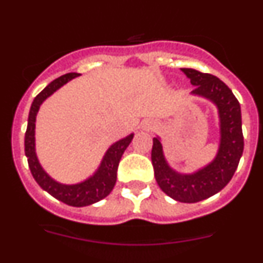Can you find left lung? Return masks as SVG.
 <instances>
[{"label": "left lung", "mask_w": 263, "mask_h": 263, "mask_svg": "<svg viewBox=\"0 0 263 263\" xmlns=\"http://www.w3.org/2000/svg\"><path fill=\"white\" fill-rule=\"evenodd\" d=\"M195 85L192 94L211 99L219 108L221 140L217 156L206 168L193 174H178L169 168L158 137L153 140L151 161L159 187L179 202L206 200L221 191L234 176L245 147L240 105L232 90L220 79L193 68H181Z\"/></svg>", "instance_id": "left-lung-1"}]
</instances>
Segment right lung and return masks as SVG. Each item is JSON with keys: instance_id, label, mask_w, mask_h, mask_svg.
Wrapping results in <instances>:
<instances>
[{"instance_id": "right-lung-1", "label": "right lung", "mask_w": 263, "mask_h": 263, "mask_svg": "<svg viewBox=\"0 0 263 263\" xmlns=\"http://www.w3.org/2000/svg\"><path fill=\"white\" fill-rule=\"evenodd\" d=\"M76 76H79V73L70 72L55 79V80L47 85L35 97L33 104H31L30 112H29L28 127H26L25 132V155L28 158L29 168H30L34 179L44 191H47L49 195H52L57 200L65 202L66 205L82 208V206L91 205V203L103 200L112 192L117 181V171H118L119 160H121L127 146L131 144L134 135H129L126 139L119 140L108 148L107 154H105L104 159L102 161V165L99 166L97 173L85 182L72 185H66L57 183L50 178L48 174L43 171L35 155V144H34L35 117L42 103L49 95H52L55 90L60 89L62 85H65L66 82L76 78Z\"/></svg>"}]
</instances>
